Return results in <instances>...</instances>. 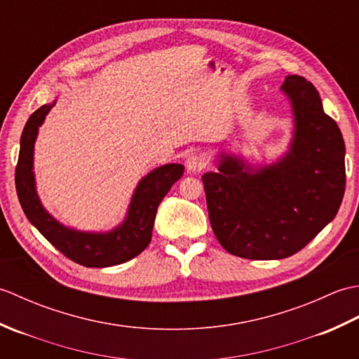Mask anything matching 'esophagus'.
<instances>
[{
	"mask_svg": "<svg viewBox=\"0 0 359 359\" xmlns=\"http://www.w3.org/2000/svg\"><path fill=\"white\" fill-rule=\"evenodd\" d=\"M205 165H207V163H205V158L199 154L188 156L187 162H185V166H187V170L189 172H201L205 168Z\"/></svg>",
	"mask_w": 359,
	"mask_h": 359,
	"instance_id": "esophagus-1",
	"label": "esophagus"
}]
</instances>
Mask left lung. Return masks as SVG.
<instances>
[{
  "instance_id": "obj_1",
  "label": "left lung",
  "mask_w": 359,
  "mask_h": 359,
  "mask_svg": "<svg viewBox=\"0 0 359 359\" xmlns=\"http://www.w3.org/2000/svg\"><path fill=\"white\" fill-rule=\"evenodd\" d=\"M280 89L294 117L285 156L251 168L222 152L219 172L202 175L212 231L228 253L243 259L297 253L334 219L346 191L344 139L316 88L288 75Z\"/></svg>"
}]
</instances>
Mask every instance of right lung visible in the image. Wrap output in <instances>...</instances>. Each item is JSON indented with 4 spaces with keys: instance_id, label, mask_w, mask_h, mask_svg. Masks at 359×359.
Listing matches in <instances>:
<instances>
[{
    "instance_id": "1",
    "label": "right lung",
    "mask_w": 359,
    "mask_h": 359,
    "mask_svg": "<svg viewBox=\"0 0 359 359\" xmlns=\"http://www.w3.org/2000/svg\"><path fill=\"white\" fill-rule=\"evenodd\" d=\"M53 104L55 102L38 108L22 129L15 170V187L21 208L29 222L71 261L90 269L123 264L149 245L158 203L184 175L185 168L179 163H168L144 175L133 194L125 220L112 231L86 233L67 228L43 208L35 188L34 144L38 128L43 125Z\"/></svg>"
}]
</instances>
